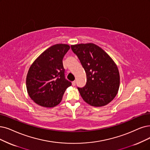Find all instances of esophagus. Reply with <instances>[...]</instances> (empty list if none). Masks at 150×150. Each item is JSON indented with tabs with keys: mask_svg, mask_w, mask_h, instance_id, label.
<instances>
[{
	"mask_svg": "<svg viewBox=\"0 0 150 150\" xmlns=\"http://www.w3.org/2000/svg\"><path fill=\"white\" fill-rule=\"evenodd\" d=\"M72 85H73V86H76V81H75L72 82Z\"/></svg>",
	"mask_w": 150,
	"mask_h": 150,
	"instance_id": "esophagus-1",
	"label": "esophagus"
}]
</instances>
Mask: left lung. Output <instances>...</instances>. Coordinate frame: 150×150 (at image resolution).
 I'll use <instances>...</instances> for the list:
<instances>
[{
  "label": "left lung",
  "instance_id": "obj_1",
  "mask_svg": "<svg viewBox=\"0 0 150 150\" xmlns=\"http://www.w3.org/2000/svg\"><path fill=\"white\" fill-rule=\"evenodd\" d=\"M71 47L86 73V85L77 88L82 98L95 107L108 104L116 96L120 84L117 65L108 54L94 44H79Z\"/></svg>",
  "mask_w": 150,
  "mask_h": 150
}]
</instances>
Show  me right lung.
I'll list each match as a JSON object with an SVG mask.
<instances>
[{
  "instance_id": "obj_1",
  "label": "right lung",
  "mask_w": 150,
  "mask_h": 150,
  "mask_svg": "<svg viewBox=\"0 0 150 150\" xmlns=\"http://www.w3.org/2000/svg\"><path fill=\"white\" fill-rule=\"evenodd\" d=\"M67 44L51 46L35 59L26 76L28 95L34 102L43 107L52 108L61 102L63 94L71 82L65 79L63 59L69 50Z\"/></svg>"
}]
</instances>
